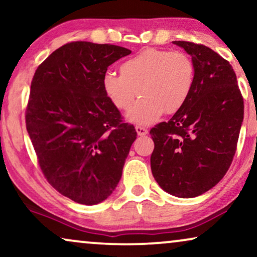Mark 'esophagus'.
Segmentation results:
<instances>
[{
	"label": "esophagus",
	"instance_id": "obj_1",
	"mask_svg": "<svg viewBox=\"0 0 257 257\" xmlns=\"http://www.w3.org/2000/svg\"><path fill=\"white\" fill-rule=\"evenodd\" d=\"M136 131L137 133H138V136H145L147 135V132H149V130H147L146 127H144V126H136Z\"/></svg>",
	"mask_w": 257,
	"mask_h": 257
}]
</instances>
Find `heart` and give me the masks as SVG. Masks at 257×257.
<instances>
[{
  "label": "heart",
  "mask_w": 257,
  "mask_h": 257,
  "mask_svg": "<svg viewBox=\"0 0 257 257\" xmlns=\"http://www.w3.org/2000/svg\"><path fill=\"white\" fill-rule=\"evenodd\" d=\"M121 72L106 71L103 89L114 107L128 111L130 121L150 125L164 112L173 114L187 103L194 90L196 69L182 51L147 48L120 65Z\"/></svg>",
  "instance_id": "1"
}]
</instances>
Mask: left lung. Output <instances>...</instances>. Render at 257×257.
Here are the masks:
<instances>
[{
	"label": "left lung",
	"instance_id": "8db88e82",
	"mask_svg": "<svg viewBox=\"0 0 257 257\" xmlns=\"http://www.w3.org/2000/svg\"><path fill=\"white\" fill-rule=\"evenodd\" d=\"M173 43L192 56L195 86L180 111L151 128V168L164 191L194 198L214 187L230 167L243 121V97L229 62L217 52L193 42Z\"/></svg>",
	"mask_w": 257,
	"mask_h": 257
}]
</instances>
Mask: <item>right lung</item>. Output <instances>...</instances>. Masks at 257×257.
Returning a JSON list of instances; mask_svg holds the SVG:
<instances>
[{
    "label": "right lung",
    "instance_id": "1",
    "mask_svg": "<svg viewBox=\"0 0 257 257\" xmlns=\"http://www.w3.org/2000/svg\"><path fill=\"white\" fill-rule=\"evenodd\" d=\"M130 54L119 45L71 42L31 80L26 126L38 165L56 191L82 205L111 195L137 138L103 89L108 66Z\"/></svg>",
    "mask_w": 257,
    "mask_h": 257
}]
</instances>
